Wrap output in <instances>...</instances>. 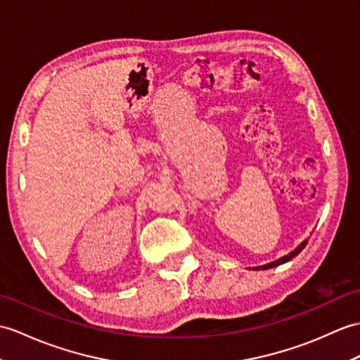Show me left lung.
<instances>
[{"label": "left lung", "instance_id": "left-lung-1", "mask_svg": "<svg viewBox=\"0 0 360 360\" xmlns=\"http://www.w3.org/2000/svg\"><path fill=\"white\" fill-rule=\"evenodd\" d=\"M307 242H308V239L302 240V242H300V244L293 250V252H290L288 255L282 256V257H279V259H276V261H273V262H269V264L261 265V266H253V270H269V269H273V266H278V265H281V264H285V262L291 261V259H293L295 256H297L300 252H302V250H304L305 245H307Z\"/></svg>", "mask_w": 360, "mask_h": 360}]
</instances>
